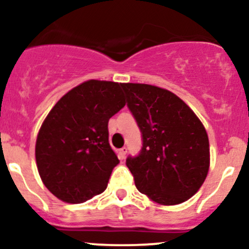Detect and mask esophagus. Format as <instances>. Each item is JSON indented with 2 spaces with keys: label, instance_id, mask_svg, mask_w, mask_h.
<instances>
[{
  "label": "esophagus",
  "instance_id": "esophagus-1",
  "mask_svg": "<svg viewBox=\"0 0 249 249\" xmlns=\"http://www.w3.org/2000/svg\"><path fill=\"white\" fill-rule=\"evenodd\" d=\"M126 153H127V147H122L121 150H119V152H118L119 159H121V160H124L125 156H126Z\"/></svg>",
  "mask_w": 249,
  "mask_h": 249
}]
</instances>
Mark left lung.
Returning a JSON list of instances; mask_svg holds the SVG:
<instances>
[{
  "label": "left lung",
  "mask_w": 249,
  "mask_h": 249,
  "mask_svg": "<svg viewBox=\"0 0 249 249\" xmlns=\"http://www.w3.org/2000/svg\"><path fill=\"white\" fill-rule=\"evenodd\" d=\"M122 88L142 139L138 156L126 159L136 187L160 205L186 201L198 192L210 168L204 125L171 91L137 83Z\"/></svg>",
  "instance_id": "1"
}]
</instances>
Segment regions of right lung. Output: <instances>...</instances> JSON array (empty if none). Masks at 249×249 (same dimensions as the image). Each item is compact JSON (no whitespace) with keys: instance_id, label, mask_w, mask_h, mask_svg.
I'll return each mask as SVG.
<instances>
[{"instance_id":"right-lung-1","label":"right lung","mask_w":249,"mask_h":249,"mask_svg":"<svg viewBox=\"0 0 249 249\" xmlns=\"http://www.w3.org/2000/svg\"><path fill=\"white\" fill-rule=\"evenodd\" d=\"M125 107L121 83L84 82L56 103L36 141L37 168L62 201L81 204L104 192L118 165L108 142V119Z\"/></svg>"}]
</instances>
